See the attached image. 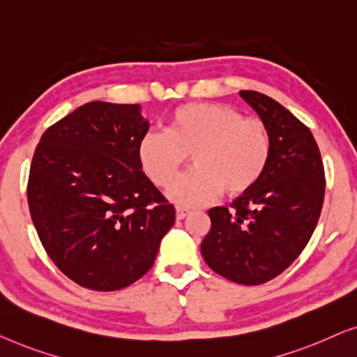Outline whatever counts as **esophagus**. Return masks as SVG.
<instances>
[{
  "mask_svg": "<svg viewBox=\"0 0 357 357\" xmlns=\"http://www.w3.org/2000/svg\"><path fill=\"white\" fill-rule=\"evenodd\" d=\"M189 215H190V210L184 208V207L176 208V220H184L185 217H189Z\"/></svg>",
  "mask_w": 357,
  "mask_h": 357,
  "instance_id": "esophagus-1",
  "label": "esophagus"
}]
</instances>
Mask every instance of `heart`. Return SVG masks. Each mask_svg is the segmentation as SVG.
Listing matches in <instances>:
<instances>
[{
  "label": "heart",
  "mask_w": 357,
  "mask_h": 357,
  "mask_svg": "<svg viewBox=\"0 0 357 357\" xmlns=\"http://www.w3.org/2000/svg\"><path fill=\"white\" fill-rule=\"evenodd\" d=\"M193 153L196 168L168 197L181 207H202L227 190L248 192L268 167L272 139L267 126L222 103H185L168 116L167 130H149L137 145L139 163L158 188H169Z\"/></svg>",
  "instance_id": "b5f03b06"
}]
</instances>
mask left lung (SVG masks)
Here are the masks:
<instances>
[{
  "label": "left lung",
  "instance_id": "8db88e82",
  "mask_svg": "<svg viewBox=\"0 0 357 357\" xmlns=\"http://www.w3.org/2000/svg\"><path fill=\"white\" fill-rule=\"evenodd\" d=\"M272 139L264 176L228 207L208 210L200 244L210 268L238 284H262L289 267L317 227L325 194L322 158L312 132L267 95L241 90Z\"/></svg>",
  "mask_w": 357,
  "mask_h": 357
}]
</instances>
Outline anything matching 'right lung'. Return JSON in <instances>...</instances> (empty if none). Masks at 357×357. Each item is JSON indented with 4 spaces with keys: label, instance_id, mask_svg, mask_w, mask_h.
<instances>
[{
    "label": "right lung",
    "instance_id": "1",
    "mask_svg": "<svg viewBox=\"0 0 357 357\" xmlns=\"http://www.w3.org/2000/svg\"><path fill=\"white\" fill-rule=\"evenodd\" d=\"M140 105L85 103L45 130L27 200L50 259L84 288H126L152 268L174 207L139 163Z\"/></svg>",
    "mask_w": 357,
    "mask_h": 357
}]
</instances>
